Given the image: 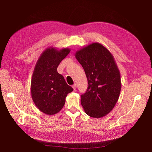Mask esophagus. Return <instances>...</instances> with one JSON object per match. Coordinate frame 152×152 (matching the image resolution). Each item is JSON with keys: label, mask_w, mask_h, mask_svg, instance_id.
Wrapping results in <instances>:
<instances>
[{"label": "esophagus", "mask_w": 152, "mask_h": 152, "mask_svg": "<svg viewBox=\"0 0 152 152\" xmlns=\"http://www.w3.org/2000/svg\"><path fill=\"white\" fill-rule=\"evenodd\" d=\"M72 87H73V88H74V90H75L76 88H77V84H76V83H75V84L73 85V86H72Z\"/></svg>", "instance_id": "esophagus-1"}]
</instances>
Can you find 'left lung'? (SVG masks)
<instances>
[{"label": "left lung", "mask_w": 152, "mask_h": 152, "mask_svg": "<svg viewBox=\"0 0 152 152\" xmlns=\"http://www.w3.org/2000/svg\"><path fill=\"white\" fill-rule=\"evenodd\" d=\"M75 56L88 81L87 90L81 95L85 113L94 118L105 116L116 105L121 88V75L114 56L99 43L83 47Z\"/></svg>", "instance_id": "1"}]
</instances>
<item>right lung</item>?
<instances>
[{
	"label": "right lung",
	"mask_w": 152,
	"mask_h": 152,
	"mask_svg": "<svg viewBox=\"0 0 152 152\" xmlns=\"http://www.w3.org/2000/svg\"><path fill=\"white\" fill-rule=\"evenodd\" d=\"M70 49L46 48L36 62L31 83L32 99L40 111L48 115L58 113L64 106L67 94L74 91L57 72Z\"/></svg>",
	"instance_id": "add662e5"
}]
</instances>
